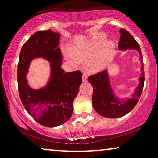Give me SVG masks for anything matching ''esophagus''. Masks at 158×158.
Instances as JSON below:
<instances>
[{
  "label": "esophagus",
  "instance_id": "esophagus-1",
  "mask_svg": "<svg viewBox=\"0 0 158 158\" xmlns=\"http://www.w3.org/2000/svg\"><path fill=\"white\" fill-rule=\"evenodd\" d=\"M87 80H88V75H87L85 73H84L82 75V81H87Z\"/></svg>",
  "mask_w": 158,
  "mask_h": 158
}]
</instances>
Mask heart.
I'll return each instance as SVG.
<instances>
[{"instance_id":"b5f03b06","label":"heart","mask_w":158,"mask_h":158,"mask_svg":"<svg viewBox=\"0 0 158 158\" xmlns=\"http://www.w3.org/2000/svg\"><path fill=\"white\" fill-rule=\"evenodd\" d=\"M105 36H101L98 39L94 40L90 42H88V44L82 45L81 47H77L74 49L73 54L75 57L73 56H69V57L73 60L76 62H77L78 60H83V59H87L89 56H91L96 53L98 51L99 48H100L101 44H102V39H104ZM114 50V44L111 41L107 42L105 45L104 48L102 49V51L99 52L93 61L90 62V66L92 68H99L102 66L103 63L106 61V57L108 56V54L112 52Z\"/></svg>"}]
</instances>
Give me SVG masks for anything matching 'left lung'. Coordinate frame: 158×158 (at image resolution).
I'll use <instances>...</instances> for the list:
<instances>
[{
	"label": "left lung",
	"instance_id": "left-lung-1",
	"mask_svg": "<svg viewBox=\"0 0 158 158\" xmlns=\"http://www.w3.org/2000/svg\"><path fill=\"white\" fill-rule=\"evenodd\" d=\"M119 32L121 35L118 48L119 50L135 49L139 52L142 64V73L139 77V85L136 88L133 97L123 101L117 99L114 94L107 70H102L88 77V80L91 83L93 87L92 104L94 108L101 116L108 118H118L129 113L138 102L144 86V64L139 45L131 34L126 30L121 28Z\"/></svg>",
	"mask_w": 158,
	"mask_h": 158
}]
</instances>
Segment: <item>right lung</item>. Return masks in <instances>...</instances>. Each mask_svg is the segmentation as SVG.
<instances>
[{"label": "right lung", "instance_id": "obj_1", "mask_svg": "<svg viewBox=\"0 0 158 158\" xmlns=\"http://www.w3.org/2000/svg\"><path fill=\"white\" fill-rule=\"evenodd\" d=\"M59 39V33L50 30L36 32L23 44L18 64V86L23 106L39 124L50 128L62 125L70 118L73 100L82 82L80 70L64 73L61 69ZM39 57L51 62L52 77L45 88L34 90L27 84L26 74L31 61Z\"/></svg>", "mask_w": 158, "mask_h": 158}]
</instances>
